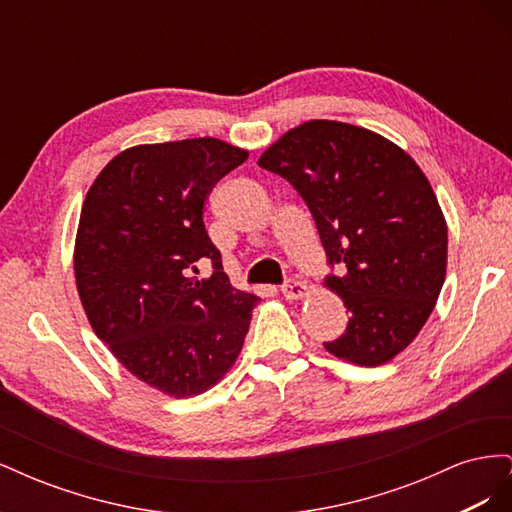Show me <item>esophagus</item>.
Returning <instances> with one entry per match:
<instances>
[{
	"label": "esophagus",
	"mask_w": 512,
	"mask_h": 512,
	"mask_svg": "<svg viewBox=\"0 0 512 512\" xmlns=\"http://www.w3.org/2000/svg\"><path fill=\"white\" fill-rule=\"evenodd\" d=\"M280 290H282V294H284L288 301H297V299H303V297H307V294H309V288L303 282H299V280H286Z\"/></svg>",
	"instance_id": "34e87169"
}]
</instances>
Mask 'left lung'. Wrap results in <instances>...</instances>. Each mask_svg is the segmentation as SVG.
<instances>
[{"mask_svg":"<svg viewBox=\"0 0 512 512\" xmlns=\"http://www.w3.org/2000/svg\"><path fill=\"white\" fill-rule=\"evenodd\" d=\"M258 166L284 177L312 213L350 312L331 354L363 367L391 361L423 329L446 275L448 230L408 153L384 136L314 119L286 132Z\"/></svg>","mask_w":512,"mask_h":512,"instance_id":"8db88e82","label":"left lung"}]
</instances>
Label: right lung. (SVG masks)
Here are the masks:
<instances>
[{"label": "right lung", "instance_id": "right-lung-1", "mask_svg": "<svg viewBox=\"0 0 512 512\" xmlns=\"http://www.w3.org/2000/svg\"><path fill=\"white\" fill-rule=\"evenodd\" d=\"M245 160L218 138L138 145L104 166L83 203L74 275L91 329L166 395L218 384L260 301L230 286L203 222L213 185ZM200 261L214 269L207 281L195 277Z\"/></svg>", "mask_w": 512, "mask_h": 512}]
</instances>
